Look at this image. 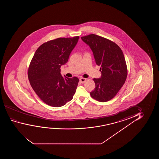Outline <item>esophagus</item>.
Masks as SVG:
<instances>
[{
    "label": "esophagus",
    "instance_id": "34e87169",
    "mask_svg": "<svg viewBox=\"0 0 159 159\" xmlns=\"http://www.w3.org/2000/svg\"><path fill=\"white\" fill-rule=\"evenodd\" d=\"M86 80V79L83 78H80V81L81 83H85Z\"/></svg>",
    "mask_w": 159,
    "mask_h": 159
}]
</instances>
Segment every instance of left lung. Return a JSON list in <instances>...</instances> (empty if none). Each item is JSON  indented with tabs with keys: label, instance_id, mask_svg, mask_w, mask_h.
<instances>
[{
	"label": "left lung",
	"instance_id": "left-lung-1",
	"mask_svg": "<svg viewBox=\"0 0 159 159\" xmlns=\"http://www.w3.org/2000/svg\"><path fill=\"white\" fill-rule=\"evenodd\" d=\"M91 48L96 63L100 66L102 76L94 78L96 87L90 93L92 98L100 102L111 100L126 80L128 70L122 50L117 44L95 34L81 37Z\"/></svg>",
	"mask_w": 159,
	"mask_h": 159
}]
</instances>
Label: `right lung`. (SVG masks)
<instances>
[{
  "label": "right lung",
  "mask_w": 159,
  "mask_h": 159,
  "mask_svg": "<svg viewBox=\"0 0 159 159\" xmlns=\"http://www.w3.org/2000/svg\"><path fill=\"white\" fill-rule=\"evenodd\" d=\"M79 36L58 38L38 48L28 69L29 80L35 93L43 102L61 107L72 100L79 83L77 77L61 75V66L67 62Z\"/></svg>",
  "instance_id": "right-lung-1"
}]
</instances>
